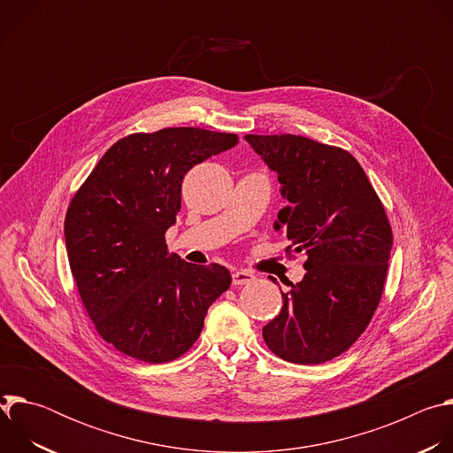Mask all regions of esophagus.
Returning <instances> with one entry per match:
<instances>
[{"mask_svg":"<svg viewBox=\"0 0 453 453\" xmlns=\"http://www.w3.org/2000/svg\"><path fill=\"white\" fill-rule=\"evenodd\" d=\"M250 281H254V274L249 271H236L233 274V285H247Z\"/></svg>","mask_w":453,"mask_h":453,"instance_id":"obj_1","label":"esophagus"}]
</instances>
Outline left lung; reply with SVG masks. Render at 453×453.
Returning a JSON list of instances; mask_svg holds the SVG:
<instances>
[{"instance_id":"1","label":"left lung","mask_w":453,"mask_h":453,"mask_svg":"<svg viewBox=\"0 0 453 453\" xmlns=\"http://www.w3.org/2000/svg\"><path fill=\"white\" fill-rule=\"evenodd\" d=\"M245 142L278 173L288 201L274 229L288 250L308 256L304 278L281 292L283 308L264 328L265 344L292 364L328 362L364 334L381 299L391 224L348 150L294 134Z\"/></svg>"}]
</instances>
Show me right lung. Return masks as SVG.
I'll use <instances>...</instances> for the list:
<instances>
[{"label":"right lung","mask_w":453,"mask_h":453,"mask_svg":"<svg viewBox=\"0 0 453 453\" xmlns=\"http://www.w3.org/2000/svg\"><path fill=\"white\" fill-rule=\"evenodd\" d=\"M238 143L236 134L172 127L118 140L93 168L64 220L68 260L98 335L127 357L163 364L199 339L229 288L219 264L168 252L188 170Z\"/></svg>","instance_id":"add662e5"}]
</instances>
